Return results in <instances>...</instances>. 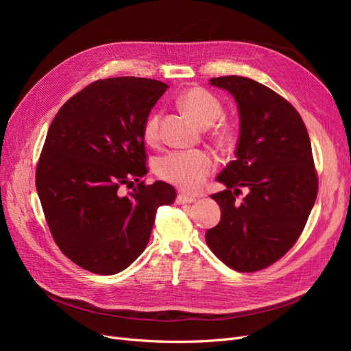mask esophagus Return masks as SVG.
Segmentation results:
<instances>
[{
	"label": "esophagus",
	"mask_w": 351,
	"mask_h": 351,
	"mask_svg": "<svg viewBox=\"0 0 351 351\" xmlns=\"http://www.w3.org/2000/svg\"><path fill=\"white\" fill-rule=\"evenodd\" d=\"M197 197L196 196H189V195H183V193H179L178 197H176V204L178 205H183V204H193V202H196Z\"/></svg>",
	"instance_id": "esophagus-1"
}]
</instances>
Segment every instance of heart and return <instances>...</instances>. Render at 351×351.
I'll return each instance as SVG.
<instances>
[{
	"mask_svg": "<svg viewBox=\"0 0 351 351\" xmlns=\"http://www.w3.org/2000/svg\"><path fill=\"white\" fill-rule=\"evenodd\" d=\"M182 109L200 126H210L223 114V106L210 92L193 88L186 90L179 98ZM159 114H152L147 118L143 128V138L146 142H155L159 136ZM217 138L222 142H229L232 134L229 129L222 128L217 131ZM215 159L202 151L171 152L158 160V173L175 186L195 192L199 191L208 176L215 169Z\"/></svg>",
	"mask_w": 351,
	"mask_h": 351,
	"instance_id": "heart-1",
	"label": "heart"
}]
</instances>
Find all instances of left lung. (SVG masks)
I'll return each instance as SVG.
<instances>
[{
	"instance_id": "1",
	"label": "left lung",
	"mask_w": 351,
	"mask_h": 351,
	"mask_svg": "<svg viewBox=\"0 0 351 351\" xmlns=\"http://www.w3.org/2000/svg\"><path fill=\"white\" fill-rule=\"evenodd\" d=\"M234 98L239 112L236 159L216 176L225 191L212 195L222 212L206 243L226 266L256 271L296 243L317 196V175L304 122L270 88L250 78H212ZM246 187L241 206L234 195ZM234 192H231V189Z\"/></svg>"
}]
</instances>
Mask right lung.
<instances>
[{
    "instance_id": "obj_1",
    "label": "right lung",
    "mask_w": 351,
    "mask_h": 351,
    "mask_svg": "<svg viewBox=\"0 0 351 351\" xmlns=\"http://www.w3.org/2000/svg\"><path fill=\"white\" fill-rule=\"evenodd\" d=\"M168 85L118 77L88 85L55 115L36 166L35 185L61 252L80 267L115 274L149 242L156 209L176 197L156 180L122 195L147 173L143 128Z\"/></svg>"
}]
</instances>
